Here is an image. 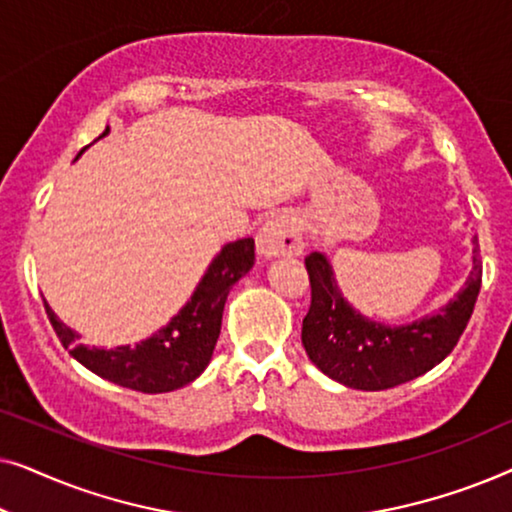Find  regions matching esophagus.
I'll use <instances>...</instances> for the list:
<instances>
[{"mask_svg":"<svg viewBox=\"0 0 512 512\" xmlns=\"http://www.w3.org/2000/svg\"><path fill=\"white\" fill-rule=\"evenodd\" d=\"M303 233L298 221L289 214H277L268 219L256 235V249L263 258L300 256L303 254Z\"/></svg>","mask_w":512,"mask_h":512,"instance_id":"1","label":"esophagus"}]
</instances>
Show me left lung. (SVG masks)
<instances>
[{"mask_svg": "<svg viewBox=\"0 0 512 512\" xmlns=\"http://www.w3.org/2000/svg\"><path fill=\"white\" fill-rule=\"evenodd\" d=\"M305 268L312 286L310 312L303 319L305 352L331 380L363 391L398 387L438 366L457 347L482 284L475 240L473 270L450 303L412 324L387 326L363 317L347 303L321 251L305 258Z\"/></svg>", "mask_w": 512, "mask_h": 512, "instance_id": "obj_1", "label": "left lung"}]
</instances>
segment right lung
I'll list each match as a JSON object with an SVG mask.
<instances>
[{
  "label": "right lung",
  "mask_w": 512,
  "mask_h": 512,
  "mask_svg": "<svg viewBox=\"0 0 512 512\" xmlns=\"http://www.w3.org/2000/svg\"><path fill=\"white\" fill-rule=\"evenodd\" d=\"M107 132L109 128L100 137ZM254 261L251 237L228 242L209 263L191 300L174 314L170 324L132 347L121 345L100 349L81 345V335L62 324L46 300L44 307L62 347L69 349V354L88 370H93L104 380L121 384V387L142 391V394H165V391L186 387L209 366L221 333L223 305H226L228 293L237 279H242L254 268Z\"/></svg>",
  "instance_id": "obj_1"
}]
</instances>
